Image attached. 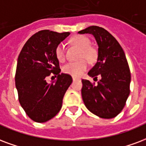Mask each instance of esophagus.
Segmentation results:
<instances>
[{
	"label": "esophagus",
	"mask_w": 146,
	"mask_h": 146,
	"mask_svg": "<svg viewBox=\"0 0 146 146\" xmlns=\"http://www.w3.org/2000/svg\"><path fill=\"white\" fill-rule=\"evenodd\" d=\"M79 80L78 77H76V76H73V81H75V80Z\"/></svg>",
	"instance_id": "1"
}]
</instances>
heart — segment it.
Wrapping results in <instances>:
<instances>
[{
	"instance_id": "heart-1",
	"label": "heart",
	"mask_w": 146,
	"mask_h": 146,
	"mask_svg": "<svg viewBox=\"0 0 146 146\" xmlns=\"http://www.w3.org/2000/svg\"><path fill=\"white\" fill-rule=\"evenodd\" d=\"M70 42L74 46L80 48L79 59H82L78 62H69L65 65L62 67V71L66 74H70L73 76H79L86 71L88 67L87 62L84 59H87L88 62H93L96 58V52L94 48L90 46V42L88 38L84 35H76L70 38ZM55 55L59 62H64L66 56H65L64 46L62 43L59 45L55 48Z\"/></svg>"
}]
</instances>
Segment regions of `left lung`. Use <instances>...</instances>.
Returning a JSON list of instances; mask_svg holds the SVG:
<instances>
[{
  "label": "left lung",
  "mask_w": 146,
  "mask_h": 146,
  "mask_svg": "<svg viewBox=\"0 0 146 146\" xmlns=\"http://www.w3.org/2000/svg\"><path fill=\"white\" fill-rule=\"evenodd\" d=\"M80 34H92L98 44V62L88 72L98 84L82 80V98L87 108L102 118H112L124 108L130 94L131 73L124 50L116 38L98 26L88 27Z\"/></svg>",
  "instance_id": "left-lung-1"
}]
</instances>
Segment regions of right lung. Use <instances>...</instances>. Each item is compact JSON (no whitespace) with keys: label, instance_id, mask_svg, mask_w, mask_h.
Wrapping results in <instances>:
<instances>
[{"label":"right lung","instance_id":"add662e5","mask_svg":"<svg viewBox=\"0 0 146 146\" xmlns=\"http://www.w3.org/2000/svg\"><path fill=\"white\" fill-rule=\"evenodd\" d=\"M70 32L42 30L29 38L19 54L15 73V86L19 103L35 122H46L62 108L65 93L73 81L70 74L61 73L55 48ZM51 74L57 80L48 84Z\"/></svg>","mask_w":146,"mask_h":146}]
</instances>
